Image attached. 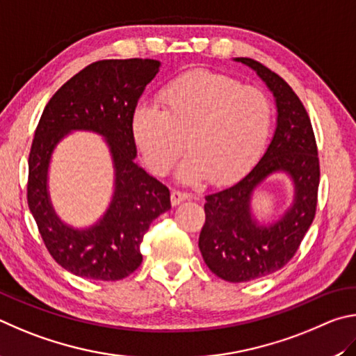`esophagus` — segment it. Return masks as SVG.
Returning <instances> with one entry per match:
<instances>
[{"label": "esophagus", "mask_w": 356, "mask_h": 356, "mask_svg": "<svg viewBox=\"0 0 356 356\" xmlns=\"http://www.w3.org/2000/svg\"><path fill=\"white\" fill-rule=\"evenodd\" d=\"M170 198H172V204H173V207H177V204L183 203V202H186V200H189L191 195L188 194V192L173 191V192H172V195H170Z\"/></svg>", "instance_id": "obj_1"}]
</instances>
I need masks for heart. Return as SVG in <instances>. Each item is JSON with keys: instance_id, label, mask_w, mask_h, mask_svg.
<instances>
[{"instance_id": "heart-1", "label": "heart", "mask_w": 356, "mask_h": 356, "mask_svg": "<svg viewBox=\"0 0 356 356\" xmlns=\"http://www.w3.org/2000/svg\"><path fill=\"white\" fill-rule=\"evenodd\" d=\"M159 102L162 109L142 104L131 117L136 145L158 175L170 170L186 137L191 153L177 170L179 181L232 184L252 170L269 140V98L227 74L186 73L159 92Z\"/></svg>"}]
</instances>
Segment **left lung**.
I'll list each match as a JSON object with an SVG mask.
<instances>
[{
	"label": "left lung",
	"mask_w": 356,
	"mask_h": 356,
	"mask_svg": "<svg viewBox=\"0 0 356 356\" xmlns=\"http://www.w3.org/2000/svg\"><path fill=\"white\" fill-rule=\"evenodd\" d=\"M257 72L273 93L277 128L259 162L232 188L207 195L198 247L217 277L242 283L282 269L297 253L314 220L319 189V158L308 112L286 81L250 58H236ZM293 179L295 200L278 221L259 226L251 214L254 189L270 174Z\"/></svg>",
	"instance_id": "obj_1"
}]
</instances>
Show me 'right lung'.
Here are the masks:
<instances>
[{
  "mask_svg": "<svg viewBox=\"0 0 356 356\" xmlns=\"http://www.w3.org/2000/svg\"><path fill=\"white\" fill-rule=\"evenodd\" d=\"M154 59H106L87 65L43 109L29 152L28 204L48 252L73 275L115 282L142 263L140 242L149 223L170 209V192L134 161L131 117L159 72ZM72 130L105 137L115 164V194L89 229L62 222L49 200L47 168L55 145Z\"/></svg>",
  "mask_w": 356,
  "mask_h": 356,
  "instance_id": "right-lung-1",
  "label": "right lung"
}]
</instances>
